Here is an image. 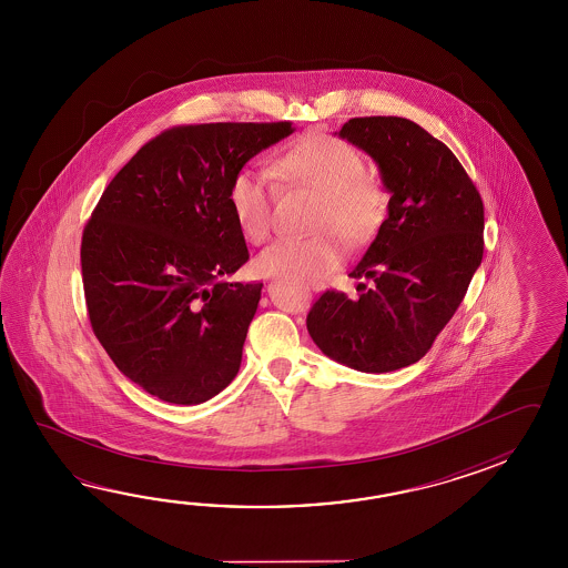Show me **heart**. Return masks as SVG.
<instances>
[{"label": "heart", "instance_id": "1", "mask_svg": "<svg viewBox=\"0 0 568 568\" xmlns=\"http://www.w3.org/2000/svg\"><path fill=\"white\" fill-rule=\"evenodd\" d=\"M272 174L316 193L308 237H282L255 257L264 276L318 282L343 262L345 247H359L382 227L387 213L384 184L365 172L362 152L325 132H311L284 148ZM274 182L266 172L237 170L227 189L233 219L250 242H266L274 225ZM339 235L336 237V235Z\"/></svg>", "mask_w": 568, "mask_h": 568}]
</instances>
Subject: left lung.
Wrapping results in <instances>:
<instances>
[{"mask_svg":"<svg viewBox=\"0 0 568 568\" xmlns=\"http://www.w3.org/2000/svg\"><path fill=\"white\" fill-rule=\"evenodd\" d=\"M338 135L374 158L387 219L351 270L359 298L326 290L306 328L326 357L365 374L423 359L483 257V201L457 156L418 123L353 118Z\"/></svg>","mask_w":568,"mask_h":568,"instance_id":"left-lung-1","label":"left lung"}]
</instances>
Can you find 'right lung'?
Here are the masks:
<instances>
[{
	"mask_svg": "<svg viewBox=\"0 0 568 568\" xmlns=\"http://www.w3.org/2000/svg\"><path fill=\"white\" fill-rule=\"evenodd\" d=\"M290 121L179 125L142 145L87 221L81 270L91 328L133 384L170 404L217 396L240 372L262 282L227 203L247 160Z\"/></svg>",
	"mask_w": 568,
	"mask_h": 568,
	"instance_id": "1",
	"label": "right lung"
}]
</instances>
